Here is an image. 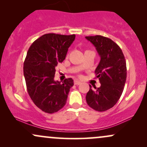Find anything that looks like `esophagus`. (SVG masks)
<instances>
[{
  "instance_id": "esophagus-1",
  "label": "esophagus",
  "mask_w": 147,
  "mask_h": 147,
  "mask_svg": "<svg viewBox=\"0 0 147 147\" xmlns=\"http://www.w3.org/2000/svg\"><path fill=\"white\" fill-rule=\"evenodd\" d=\"M74 84H75V85H79V84H81V82H79V81L77 80V79H75V80H74Z\"/></svg>"
}]
</instances>
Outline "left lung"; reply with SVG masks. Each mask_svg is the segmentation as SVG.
<instances>
[{"label": "left lung", "instance_id": "1", "mask_svg": "<svg viewBox=\"0 0 147 147\" xmlns=\"http://www.w3.org/2000/svg\"><path fill=\"white\" fill-rule=\"evenodd\" d=\"M98 52L101 59L95 69L101 86L90 90L86 99L94 110L102 112L115 105L122 95L126 79V63L119 45L111 38L96 35L86 36Z\"/></svg>", "mask_w": 147, "mask_h": 147}]
</instances>
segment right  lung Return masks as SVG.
Wrapping results in <instances>:
<instances>
[{"instance_id": "obj_1", "label": "right lung", "mask_w": 147, "mask_h": 147, "mask_svg": "<svg viewBox=\"0 0 147 147\" xmlns=\"http://www.w3.org/2000/svg\"><path fill=\"white\" fill-rule=\"evenodd\" d=\"M75 35L45 34L34 41L27 52L23 73L30 98L38 109L48 113H56L65 106L72 78L62 83L54 80L59 63L65 59Z\"/></svg>"}]
</instances>
